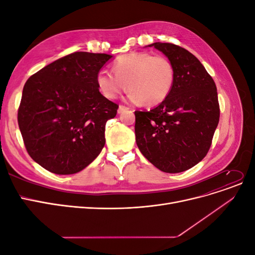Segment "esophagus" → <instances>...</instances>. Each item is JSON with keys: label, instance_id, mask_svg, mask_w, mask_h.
<instances>
[{"label": "esophagus", "instance_id": "esophagus-1", "mask_svg": "<svg viewBox=\"0 0 255 255\" xmlns=\"http://www.w3.org/2000/svg\"><path fill=\"white\" fill-rule=\"evenodd\" d=\"M127 110H128L127 106H125V105H120V106H119V109H118V114H121V113H123V112L127 111Z\"/></svg>", "mask_w": 255, "mask_h": 255}]
</instances>
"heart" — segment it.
<instances>
[{"label":"heart","instance_id":"obj_1","mask_svg":"<svg viewBox=\"0 0 255 255\" xmlns=\"http://www.w3.org/2000/svg\"><path fill=\"white\" fill-rule=\"evenodd\" d=\"M113 71L114 74L100 70L96 76L102 96L110 100L116 99L128 86L130 101H141L148 106L163 102L170 94L175 79L174 67L167 57L142 52L117 57L113 64Z\"/></svg>","mask_w":255,"mask_h":255}]
</instances>
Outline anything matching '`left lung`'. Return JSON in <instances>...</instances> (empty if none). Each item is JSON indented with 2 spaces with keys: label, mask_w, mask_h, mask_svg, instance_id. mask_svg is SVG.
<instances>
[{
  "label": "left lung",
  "mask_w": 255,
  "mask_h": 255,
  "mask_svg": "<svg viewBox=\"0 0 255 255\" xmlns=\"http://www.w3.org/2000/svg\"><path fill=\"white\" fill-rule=\"evenodd\" d=\"M154 47L171 61L175 79L169 96L148 112H135L138 149L167 173L188 170L210 150L220 109L216 84L200 60L186 49L168 42Z\"/></svg>",
  "instance_id": "1"
}]
</instances>
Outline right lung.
<instances>
[{"instance_id": "add662e5", "label": "right lung", "mask_w": 255, "mask_h": 255, "mask_svg": "<svg viewBox=\"0 0 255 255\" xmlns=\"http://www.w3.org/2000/svg\"><path fill=\"white\" fill-rule=\"evenodd\" d=\"M112 57L74 52L26 81L18 125L29 156L48 171L80 172L102 151L106 122L119 106L101 95L96 76Z\"/></svg>"}]
</instances>
